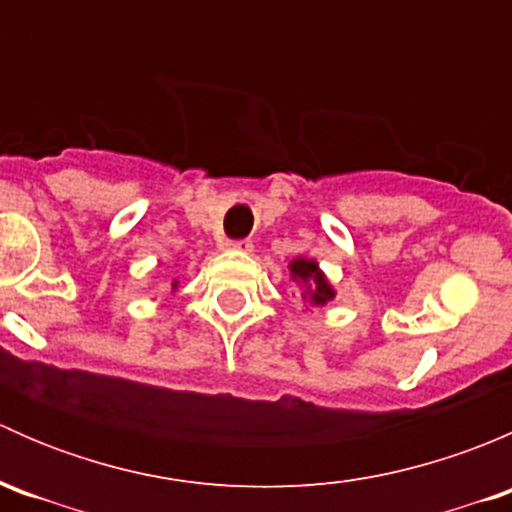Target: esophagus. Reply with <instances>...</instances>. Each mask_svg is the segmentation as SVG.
<instances>
[{
  "mask_svg": "<svg viewBox=\"0 0 512 512\" xmlns=\"http://www.w3.org/2000/svg\"><path fill=\"white\" fill-rule=\"evenodd\" d=\"M227 250L250 252L252 250V240H230V242H227Z\"/></svg>",
  "mask_w": 512,
  "mask_h": 512,
  "instance_id": "obj_1",
  "label": "esophagus"
}]
</instances>
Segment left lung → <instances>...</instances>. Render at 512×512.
<instances>
[{
    "mask_svg": "<svg viewBox=\"0 0 512 512\" xmlns=\"http://www.w3.org/2000/svg\"><path fill=\"white\" fill-rule=\"evenodd\" d=\"M289 272H292L294 280L304 282L307 289H304L302 297H309V302L312 304H327L334 299V289L332 285L327 282V277L322 275V270H319V265L314 260H292L289 262Z\"/></svg>",
    "mask_w": 512,
    "mask_h": 512,
    "instance_id": "8db88e82",
    "label": "left lung"
}]
</instances>
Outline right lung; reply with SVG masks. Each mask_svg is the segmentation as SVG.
Here are the masks:
<instances>
[{"mask_svg":"<svg viewBox=\"0 0 512 512\" xmlns=\"http://www.w3.org/2000/svg\"><path fill=\"white\" fill-rule=\"evenodd\" d=\"M173 289H178V282H173Z\"/></svg>","mask_w":512,"mask_h":512,"instance_id":"1","label":"right lung"}]
</instances>
